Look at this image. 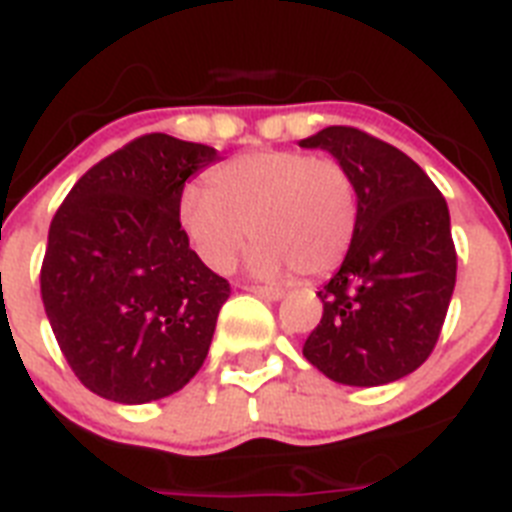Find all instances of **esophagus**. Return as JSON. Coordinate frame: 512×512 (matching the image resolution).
Here are the masks:
<instances>
[{
	"mask_svg": "<svg viewBox=\"0 0 512 512\" xmlns=\"http://www.w3.org/2000/svg\"><path fill=\"white\" fill-rule=\"evenodd\" d=\"M247 291H252V294L263 296V299H268V302H278V299H283V294L286 291L278 289V286H244Z\"/></svg>",
	"mask_w": 512,
	"mask_h": 512,
	"instance_id": "esophagus-1",
	"label": "esophagus"
}]
</instances>
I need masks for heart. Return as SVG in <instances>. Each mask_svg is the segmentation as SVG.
Masks as SVG:
<instances>
[{"mask_svg": "<svg viewBox=\"0 0 512 512\" xmlns=\"http://www.w3.org/2000/svg\"><path fill=\"white\" fill-rule=\"evenodd\" d=\"M208 187H184L176 218L208 268L226 273L252 234L249 263L263 276L296 268L325 276L354 242L359 203L354 179L333 158L302 150H260L208 174Z\"/></svg>", "mask_w": 512, "mask_h": 512, "instance_id": "heart-1", "label": "heart"}]
</instances>
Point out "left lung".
<instances>
[{
	"instance_id": "8db88e82",
	"label": "left lung",
	"mask_w": 512,
	"mask_h": 512,
	"mask_svg": "<svg viewBox=\"0 0 512 512\" xmlns=\"http://www.w3.org/2000/svg\"><path fill=\"white\" fill-rule=\"evenodd\" d=\"M299 145L328 150L359 203L354 242L317 291L322 320L304 356L341 385L401 380L435 349L455 289L448 203L419 163L356 127H325Z\"/></svg>"
}]
</instances>
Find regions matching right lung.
Wrapping results in <instances>:
<instances>
[{"label":"right lung","instance_id":"right-lung-1","mask_svg":"<svg viewBox=\"0 0 512 512\" xmlns=\"http://www.w3.org/2000/svg\"><path fill=\"white\" fill-rule=\"evenodd\" d=\"M216 148L143 135L85 171L49 226L41 299L59 349L106 401L182 390L208 356L231 286L197 257L176 203Z\"/></svg>","mask_w":512,"mask_h":512}]
</instances>
